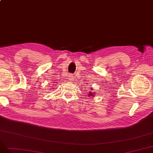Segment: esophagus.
Listing matches in <instances>:
<instances>
[{
	"instance_id": "34e87169",
	"label": "esophagus",
	"mask_w": 153,
	"mask_h": 153,
	"mask_svg": "<svg viewBox=\"0 0 153 153\" xmlns=\"http://www.w3.org/2000/svg\"><path fill=\"white\" fill-rule=\"evenodd\" d=\"M74 75H72V74L69 77V80L72 82L74 81Z\"/></svg>"
}]
</instances>
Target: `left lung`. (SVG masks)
<instances>
[{"label":"left lung","mask_w":153,"mask_h":153,"mask_svg":"<svg viewBox=\"0 0 153 153\" xmlns=\"http://www.w3.org/2000/svg\"><path fill=\"white\" fill-rule=\"evenodd\" d=\"M91 89H92V88H91ZM93 94H94V93L90 92V93H89V94H88V95H89V96H93V95H94Z\"/></svg>","instance_id":"left-lung-1"}]
</instances>
